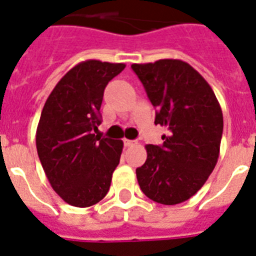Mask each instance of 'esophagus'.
Wrapping results in <instances>:
<instances>
[{
  "mask_svg": "<svg viewBox=\"0 0 256 256\" xmlns=\"http://www.w3.org/2000/svg\"><path fill=\"white\" fill-rule=\"evenodd\" d=\"M124 143H125V146H135V144H136V142L125 139V140H124Z\"/></svg>",
  "mask_w": 256,
  "mask_h": 256,
  "instance_id": "esophagus-1",
  "label": "esophagus"
}]
</instances>
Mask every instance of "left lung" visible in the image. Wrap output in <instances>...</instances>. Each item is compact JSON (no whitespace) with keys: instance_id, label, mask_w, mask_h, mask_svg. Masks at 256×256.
Masks as SVG:
<instances>
[{"instance_id":"8db88e82","label":"left lung","mask_w":256,"mask_h":256,"mask_svg":"<svg viewBox=\"0 0 256 256\" xmlns=\"http://www.w3.org/2000/svg\"><path fill=\"white\" fill-rule=\"evenodd\" d=\"M131 68L157 110L154 124L168 131L161 146H146L138 183L152 201L182 204L201 190L216 165L223 134L220 104L206 80L186 62L161 59Z\"/></svg>"}]
</instances>
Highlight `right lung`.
Masks as SVG:
<instances>
[{
	"label": "right lung",
	"mask_w": 256,
	"mask_h": 256,
	"mask_svg": "<svg viewBox=\"0 0 256 256\" xmlns=\"http://www.w3.org/2000/svg\"><path fill=\"white\" fill-rule=\"evenodd\" d=\"M124 63L85 60L58 82L40 117L36 146L52 190L76 208L106 197L124 142L95 135L108 82Z\"/></svg>",
	"instance_id": "1"
}]
</instances>
